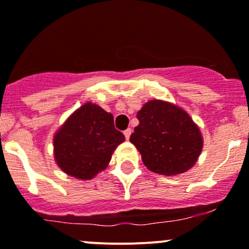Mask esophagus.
Listing matches in <instances>:
<instances>
[{
  "label": "esophagus",
  "instance_id": "34e87169",
  "mask_svg": "<svg viewBox=\"0 0 249 249\" xmlns=\"http://www.w3.org/2000/svg\"><path fill=\"white\" fill-rule=\"evenodd\" d=\"M131 132H132L131 129H126V130H125L124 136H125V138H126V140H129L130 136H131Z\"/></svg>",
  "mask_w": 249,
  "mask_h": 249
}]
</instances>
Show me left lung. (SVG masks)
<instances>
[{"label": "left lung", "mask_w": 249, "mask_h": 249, "mask_svg": "<svg viewBox=\"0 0 249 249\" xmlns=\"http://www.w3.org/2000/svg\"><path fill=\"white\" fill-rule=\"evenodd\" d=\"M137 119L140 124L130 142L149 171L171 177L188 171L197 162L203 137L184 109L167 101L150 100L138 111Z\"/></svg>", "instance_id": "obj_1"}]
</instances>
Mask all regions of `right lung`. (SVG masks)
Listing matches in <instances>:
<instances>
[{"label":"right lung","instance_id":"add662e5","mask_svg":"<svg viewBox=\"0 0 249 249\" xmlns=\"http://www.w3.org/2000/svg\"><path fill=\"white\" fill-rule=\"evenodd\" d=\"M124 141V135L114 127L113 116L87 103L54 133V160L70 177L90 180L108 166L113 151Z\"/></svg>","mask_w":249,"mask_h":249}]
</instances>
